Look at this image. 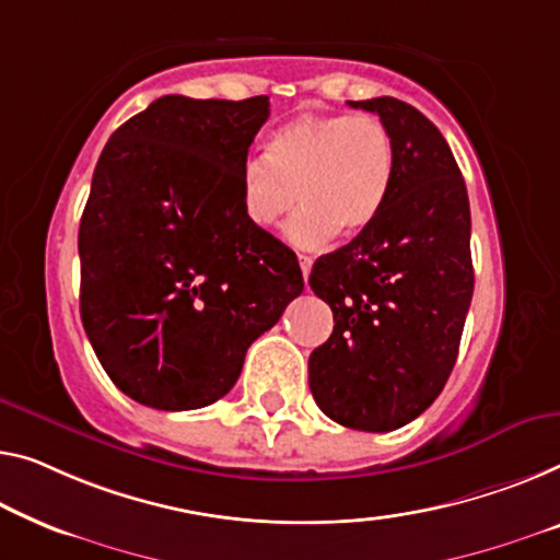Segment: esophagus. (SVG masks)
Masks as SVG:
<instances>
[{
    "label": "esophagus",
    "instance_id": "34e87169",
    "mask_svg": "<svg viewBox=\"0 0 560 560\" xmlns=\"http://www.w3.org/2000/svg\"><path fill=\"white\" fill-rule=\"evenodd\" d=\"M312 264L314 258L308 254H299V266H302V273H304V281L308 279V273H312Z\"/></svg>",
    "mask_w": 560,
    "mask_h": 560
}]
</instances>
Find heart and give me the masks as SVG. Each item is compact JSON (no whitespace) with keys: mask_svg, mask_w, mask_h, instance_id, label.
Wrapping results in <instances>:
<instances>
[{"mask_svg":"<svg viewBox=\"0 0 560 560\" xmlns=\"http://www.w3.org/2000/svg\"><path fill=\"white\" fill-rule=\"evenodd\" d=\"M392 178L395 143L380 118L304 113L273 132L266 155L241 165L238 194L256 229L277 226L299 196L304 208L289 221L287 236L296 246H319L334 231L349 238L370 229Z\"/></svg>","mask_w":560,"mask_h":560,"instance_id":"heart-1","label":"heart"}]
</instances>
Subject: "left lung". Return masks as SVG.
I'll list each match as a JSON object with an SVG mask.
<instances>
[{
  "mask_svg": "<svg viewBox=\"0 0 560 560\" xmlns=\"http://www.w3.org/2000/svg\"><path fill=\"white\" fill-rule=\"evenodd\" d=\"M380 115L395 178L370 229L316 258L308 287L334 312L308 357V387L334 422L389 432L435 402L457 360L472 299L470 203L453 150L397 97L349 103Z\"/></svg>",
  "mask_w": 560,
  "mask_h": 560,
  "instance_id": "obj_1",
  "label": "left lung"
}]
</instances>
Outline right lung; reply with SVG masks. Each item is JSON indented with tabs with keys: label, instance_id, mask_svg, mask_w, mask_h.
Returning <instances> with one entry per match:
<instances>
[{
	"label": "right lung",
	"instance_id": "add662e5",
	"mask_svg": "<svg viewBox=\"0 0 560 560\" xmlns=\"http://www.w3.org/2000/svg\"><path fill=\"white\" fill-rule=\"evenodd\" d=\"M269 97L165 95L100 155L80 221V316L115 387L196 410L304 291L294 252L246 221L238 175Z\"/></svg>",
	"mask_w": 560,
	"mask_h": 560
}]
</instances>
